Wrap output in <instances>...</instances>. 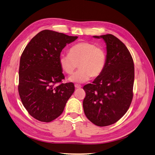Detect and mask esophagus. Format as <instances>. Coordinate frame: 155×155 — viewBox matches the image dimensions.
<instances>
[{
	"instance_id": "1",
	"label": "esophagus",
	"mask_w": 155,
	"mask_h": 155,
	"mask_svg": "<svg viewBox=\"0 0 155 155\" xmlns=\"http://www.w3.org/2000/svg\"><path fill=\"white\" fill-rule=\"evenodd\" d=\"M74 87H75L77 89H79V88H81L82 86L81 85H78V84H75L74 85Z\"/></svg>"
}]
</instances>
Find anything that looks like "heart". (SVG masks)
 <instances>
[{"instance_id":"heart-1","label":"heart","mask_w":155,"mask_h":155,"mask_svg":"<svg viewBox=\"0 0 155 155\" xmlns=\"http://www.w3.org/2000/svg\"><path fill=\"white\" fill-rule=\"evenodd\" d=\"M107 60L104 48L87 41L74 45L69 50V54L62 53L59 57L61 68L68 74H72L78 64L79 70L69 78V81L74 83H83L91 77H99L105 70Z\"/></svg>"}]
</instances>
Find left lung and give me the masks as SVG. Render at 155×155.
I'll use <instances>...</instances> for the list:
<instances>
[{
    "mask_svg": "<svg viewBox=\"0 0 155 155\" xmlns=\"http://www.w3.org/2000/svg\"><path fill=\"white\" fill-rule=\"evenodd\" d=\"M103 38L107 45V64L104 71L84 86L83 108L91 122L98 127L116 123L127 112L133 99L134 64L125 45L112 34Z\"/></svg>",
    "mask_w": 155,
    "mask_h": 155,
    "instance_id": "left-lung-1",
    "label": "left lung"
}]
</instances>
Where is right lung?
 <instances>
[{
	"instance_id": "1",
	"label": "right lung",
	"mask_w": 155,
	"mask_h": 155,
	"mask_svg": "<svg viewBox=\"0 0 155 155\" xmlns=\"http://www.w3.org/2000/svg\"><path fill=\"white\" fill-rule=\"evenodd\" d=\"M77 38L43 30L31 40L21 55L19 95L28 114L39 121L48 123L58 117L74 92L73 83H62L64 76L59 57L66 45Z\"/></svg>"
}]
</instances>
